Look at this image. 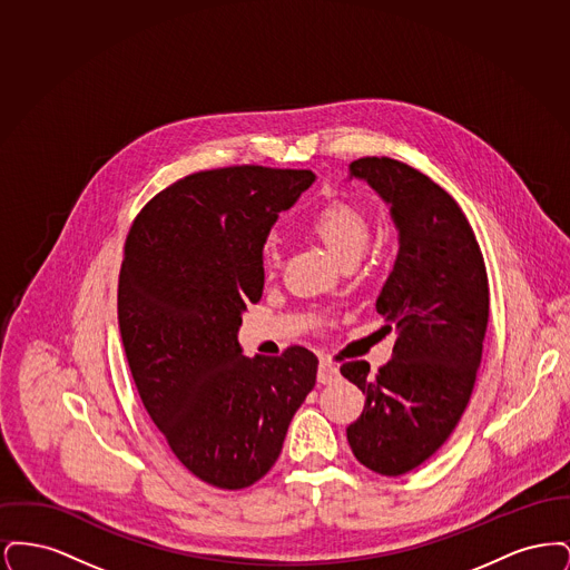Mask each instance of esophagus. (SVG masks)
Masks as SVG:
<instances>
[{
	"label": "esophagus",
	"mask_w": 570,
	"mask_h": 570,
	"mask_svg": "<svg viewBox=\"0 0 570 570\" xmlns=\"http://www.w3.org/2000/svg\"><path fill=\"white\" fill-rule=\"evenodd\" d=\"M340 379V370L335 363H331L328 358H321L318 363V382L321 384H331L335 380Z\"/></svg>",
	"instance_id": "34e87169"
}]
</instances>
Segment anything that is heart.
Wrapping results in <instances>:
<instances>
[{
  "label": "heart",
  "mask_w": 570,
  "mask_h": 570,
  "mask_svg": "<svg viewBox=\"0 0 570 570\" xmlns=\"http://www.w3.org/2000/svg\"><path fill=\"white\" fill-rule=\"evenodd\" d=\"M309 233H314L326 249L340 261L358 258L370 244L372 224L363 207L351 200H331L316 209L307 219ZM279 265V249L275 242L263 245V267L272 273Z\"/></svg>",
  "instance_id": "heart-1"
}]
</instances>
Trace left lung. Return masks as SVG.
<instances>
[{
  "label": "left lung",
  "mask_w": 570,
  "mask_h": 570,
  "mask_svg": "<svg viewBox=\"0 0 570 570\" xmlns=\"http://www.w3.org/2000/svg\"><path fill=\"white\" fill-rule=\"evenodd\" d=\"M351 179L389 205L400 249L376 298L384 328L397 331L393 356L376 376L365 361L342 365L365 395L346 435L365 468L400 476L434 455L470 402L488 331V272L460 205L428 175L361 158Z\"/></svg>",
  "instance_id": "8db88e82"
}]
</instances>
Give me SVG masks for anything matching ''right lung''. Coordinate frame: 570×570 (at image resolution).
Masks as SVG:
<instances>
[{"instance_id":"right-lung-1","label":"right lung","mask_w":570,"mask_h":570,"mask_svg":"<svg viewBox=\"0 0 570 570\" xmlns=\"http://www.w3.org/2000/svg\"><path fill=\"white\" fill-rule=\"evenodd\" d=\"M312 170L230 166L154 196L126 239L117 316L142 406L194 476L219 489L263 479L316 384L318 358L291 346L244 356L247 303L263 297V245Z\"/></svg>"}]
</instances>
